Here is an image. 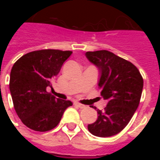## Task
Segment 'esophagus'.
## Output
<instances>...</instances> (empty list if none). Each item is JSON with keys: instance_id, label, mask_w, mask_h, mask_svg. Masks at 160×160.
<instances>
[{"instance_id": "1", "label": "esophagus", "mask_w": 160, "mask_h": 160, "mask_svg": "<svg viewBox=\"0 0 160 160\" xmlns=\"http://www.w3.org/2000/svg\"><path fill=\"white\" fill-rule=\"evenodd\" d=\"M74 104H75L76 106H78L79 108H80V109H83V108L86 107V105H84V104H80V103H78V102H75V103H74Z\"/></svg>"}]
</instances>
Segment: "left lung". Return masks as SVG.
<instances>
[{"label": "left lung", "mask_w": 160, "mask_h": 160, "mask_svg": "<svg viewBox=\"0 0 160 160\" xmlns=\"http://www.w3.org/2000/svg\"><path fill=\"white\" fill-rule=\"evenodd\" d=\"M86 56L98 69V86L108 101L104 111L95 108L98 117L88 124V130L98 137L113 136L127 126L137 110L143 79L133 63L108 50L88 51Z\"/></svg>", "instance_id": "left-lung-1"}]
</instances>
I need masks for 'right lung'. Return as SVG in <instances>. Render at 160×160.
<instances>
[{
	"label": "right lung",
	"instance_id": "1",
	"mask_svg": "<svg viewBox=\"0 0 160 160\" xmlns=\"http://www.w3.org/2000/svg\"><path fill=\"white\" fill-rule=\"evenodd\" d=\"M71 54L69 50L41 49L27 53L13 64L9 89L16 113L26 127L39 132L51 130L72 105L71 101L47 92Z\"/></svg>",
	"mask_w": 160,
	"mask_h": 160
}]
</instances>
